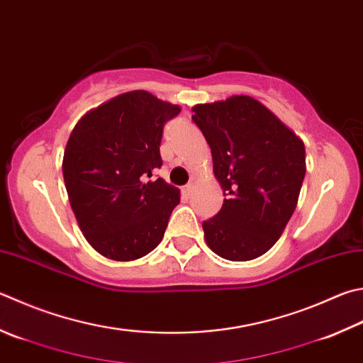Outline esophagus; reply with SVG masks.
I'll list each match as a JSON object with an SVG mask.
<instances>
[{"label": "esophagus", "mask_w": 363, "mask_h": 363, "mask_svg": "<svg viewBox=\"0 0 363 363\" xmlns=\"http://www.w3.org/2000/svg\"><path fill=\"white\" fill-rule=\"evenodd\" d=\"M191 189H193V183H188V184H184V186H183L184 193H191Z\"/></svg>", "instance_id": "1"}]
</instances>
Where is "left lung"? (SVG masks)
<instances>
[{"label":"left lung","instance_id":"left-lung-1","mask_svg":"<svg viewBox=\"0 0 363 363\" xmlns=\"http://www.w3.org/2000/svg\"><path fill=\"white\" fill-rule=\"evenodd\" d=\"M193 112L225 196L221 210L202 223L205 240L228 261H251L275 245L296 210L305 145L250 96L199 104Z\"/></svg>","mask_w":363,"mask_h":363}]
</instances>
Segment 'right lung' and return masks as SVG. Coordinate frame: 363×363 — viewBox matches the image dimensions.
<instances>
[{"label":"right lung","mask_w":363,"mask_h":363,"mask_svg":"<svg viewBox=\"0 0 363 363\" xmlns=\"http://www.w3.org/2000/svg\"><path fill=\"white\" fill-rule=\"evenodd\" d=\"M180 107L148 91H129L79 120L67 140L63 177L71 207L94 250L134 261L162 240L179 189L162 179L164 125Z\"/></svg>","instance_id":"add662e5"}]
</instances>
